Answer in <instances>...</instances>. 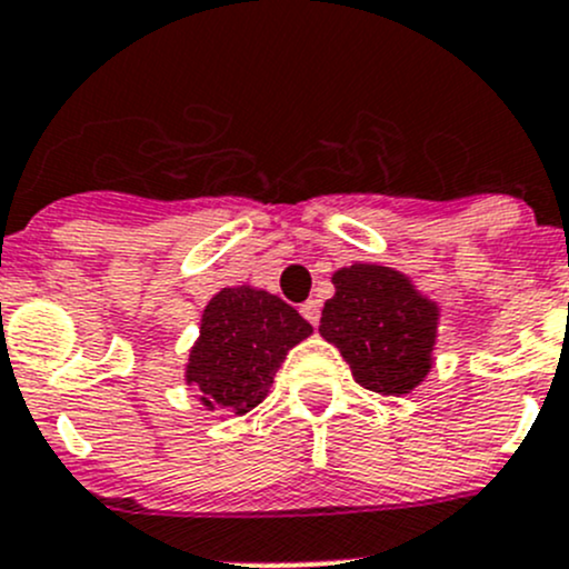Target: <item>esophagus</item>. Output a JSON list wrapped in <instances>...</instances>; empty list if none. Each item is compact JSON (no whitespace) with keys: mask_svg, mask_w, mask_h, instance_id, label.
Here are the masks:
<instances>
[{"mask_svg":"<svg viewBox=\"0 0 569 569\" xmlns=\"http://www.w3.org/2000/svg\"><path fill=\"white\" fill-rule=\"evenodd\" d=\"M300 313L302 317H306L308 321H311L313 327L319 325V317H321V302L319 300H308V302H302L300 306Z\"/></svg>","mask_w":569,"mask_h":569,"instance_id":"obj_1","label":"esophagus"}]
</instances>
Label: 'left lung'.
I'll return each mask as SVG.
<instances>
[{
	"instance_id": "8db88e82",
	"label": "left lung",
	"mask_w": 569,
	"mask_h": 569,
	"mask_svg": "<svg viewBox=\"0 0 569 569\" xmlns=\"http://www.w3.org/2000/svg\"><path fill=\"white\" fill-rule=\"evenodd\" d=\"M319 332L341 349L352 377L382 396L410 393L432 369L438 306L391 267L352 263L332 274Z\"/></svg>"
}]
</instances>
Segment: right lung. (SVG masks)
<instances>
[{
  "label": "right lung",
  "instance_id": "obj_1",
  "mask_svg": "<svg viewBox=\"0 0 569 569\" xmlns=\"http://www.w3.org/2000/svg\"><path fill=\"white\" fill-rule=\"evenodd\" d=\"M311 332L313 327L289 302L269 291L222 289L203 311L187 382L203 393L200 401L209 410L242 416L261 405L289 349Z\"/></svg>",
  "mask_w": 569,
  "mask_h": 569
}]
</instances>
